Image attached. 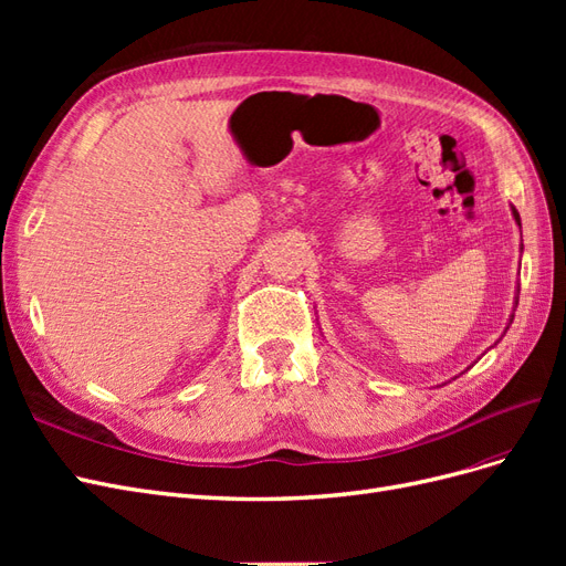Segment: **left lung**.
<instances>
[{"instance_id": "8db88e82", "label": "left lung", "mask_w": 566, "mask_h": 566, "mask_svg": "<svg viewBox=\"0 0 566 566\" xmlns=\"http://www.w3.org/2000/svg\"><path fill=\"white\" fill-rule=\"evenodd\" d=\"M512 217H515V221H517V227L522 229V219H520V212L515 210V208H512ZM520 250H524V245H520ZM520 304V297L515 295V306ZM512 318H515V314H510V323H512Z\"/></svg>"}]
</instances>
